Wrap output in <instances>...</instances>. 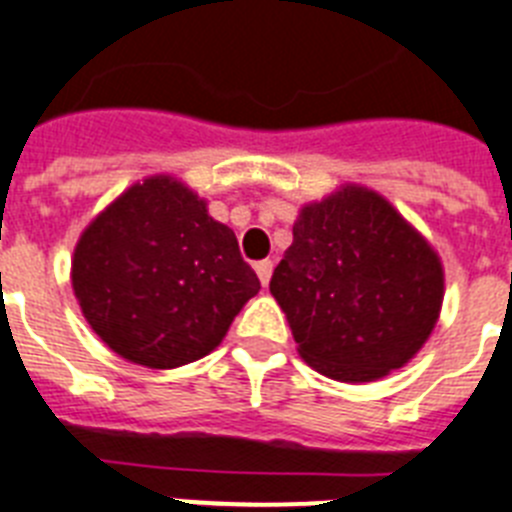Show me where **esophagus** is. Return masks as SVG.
<instances>
[{"label": "esophagus", "mask_w": 512, "mask_h": 512, "mask_svg": "<svg viewBox=\"0 0 512 512\" xmlns=\"http://www.w3.org/2000/svg\"><path fill=\"white\" fill-rule=\"evenodd\" d=\"M253 269H256V274H259V280H261V285H269V277H272V269H274V264L269 259H264V261H256V264H253Z\"/></svg>", "instance_id": "34e87169"}]
</instances>
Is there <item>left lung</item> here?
I'll return each instance as SVG.
<instances>
[{
	"instance_id": "8db88e82",
	"label": "left lung",
	"mask_w": 512,
	"mask_h": 512,
	"mask_svg": "<svg viewBox=\"0 0 512 512\" xmlns=\"http://www.w3.org/2000/svg\"><path fill=\"white\" fill-rule=\"evenodd\" d=\"M269 290L308 366L337 382H374L429 340L445 274L387 198L345 185L303 206Z\"/></svg>"
}]
</instances>
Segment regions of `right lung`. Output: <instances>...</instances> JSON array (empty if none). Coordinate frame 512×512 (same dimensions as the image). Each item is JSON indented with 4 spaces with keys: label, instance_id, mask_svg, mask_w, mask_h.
Returning <instances> with one entry per match:
<instances>
[{
    "label": "right lung",
    "instance_id": "add662e5",
    "mask_svg": "<svg viewBox=\"0 0 512 512\" xmlns=\"http://www.w3.org/2000/svg\"><path fill=\"white\" fill-rule=\"evenodd\" d=\"M73 290L86 322L117 356L177 369L217 348L261 282L204 198L175 177L154 175L83 230Z\"/></svg>",
    "mask_w": 512,
    "mask_h": 512
}]
</instances>
